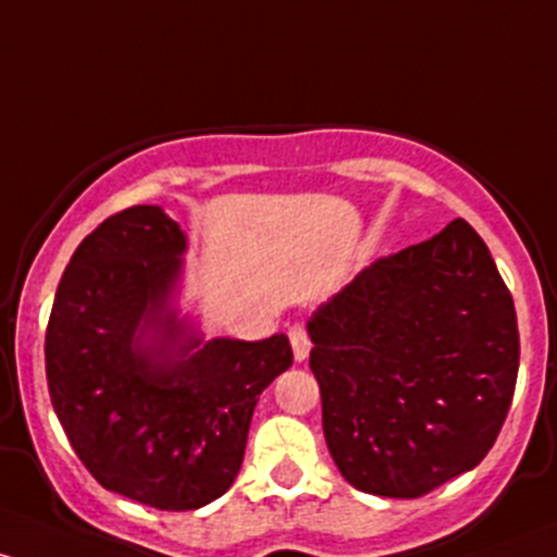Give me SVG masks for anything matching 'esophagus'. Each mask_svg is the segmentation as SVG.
Returning <instances> with one entry per match:
<instances>
[{
	"label": "esophagus",
	"mask_w": 557,
	"mask_h": 557,
	"mask_svg": "<svg viewBox=\"0 0 557 557\" xmlns=\"http://www.w3.org/2000/svg\"><path fill=\"white\" fill-rule=\"evenodd\" d=\"M289 343L292 354H295V362H306L308 354H311V341H308V332L300 324L289 326Z\"/></svg>",
	"instance_id": "1"
}]
</instances>
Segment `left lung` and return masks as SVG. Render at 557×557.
I'll list each match as a JSON object with an SVG mask.
<instances>
[{
  "instance_id": "obj_1",
  "label": "left lung",
  "mask_w": 557,
  "mask_h": 557,
  "mask_svg": "<svg viewBox=\"0 0 557 557\" xmlns=\"http://www.w3.org/2000/svg\"><path fill=\"white\" fill-rule=\"evenodd\" d=\"M321 426L354 488L418 498L469 472L512 405V295L463 220L372 262L308 319Z\"/></svg>"
}]
</instances>
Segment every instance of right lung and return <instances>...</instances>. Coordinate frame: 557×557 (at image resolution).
<instances>
[{
  "label": "right lung",
  "instance_id": "add662e5",
  "mask_svg": "<svg viewBox=\"0 0 557 557\" xmlns=\"http://www.w3.org/2000/svg\"><path fill=\"white\" fill-rule=\"evenodd\" d=\"M185 251L160 206L109 216L69 260L45 335L50 403L79 461L169 512L231 488L257 399L292 367L281 332L209 341L182 313Z\"/></svg>",
  "mask_w": 557,
  "mask_h": 557
}]
</instances>
